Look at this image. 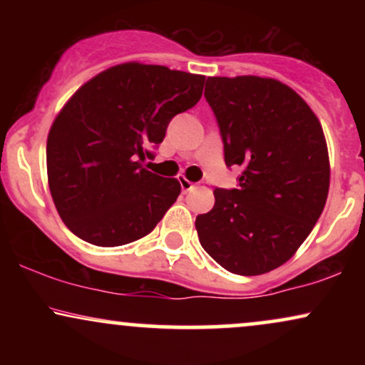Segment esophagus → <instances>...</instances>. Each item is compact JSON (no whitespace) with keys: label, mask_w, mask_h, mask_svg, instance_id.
I'll use <instances>...</instances> for the list:
<instances>
[{"label":"esophagus","mask_w":365,"mask_h":365,"mask_svg":"<svg viewBox=\"0 0 365 365\" xmlns=\"http://www.w3.org/2000/svg\"><path fill=\"white\" fill-rule=\"evenodd\" d=\"M180 185H182V190L185 192V194H187V192H190L192 188L195 187L194 183H192V182H188V180H187V178H183V177H180Z\"/></svg>","instance_id":"1"}]
</instances>
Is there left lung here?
<instances>
[{
    "label": "left lung",
    "instance_id": "obj_1",
    "mask_svg": "<svg viewBox=\"0 0 365 365\" xmlns=\"http://www.w3.org/2000/svg\"><path fill=\"white\" fill-rule=\"evenodd\" d=\"M226 166L238 187L216 188L215 207L195 228L204 250L233 274L269 273L297 252L324 209L329 158L307 103L274 78L207 77Z\"/></svg>",
    "mask_w": 365,
    "mask_h": 365
}]
</instances>
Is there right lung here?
Masks as SVG:
<instances>
[{
  "mask_svg": "<svg viewBox=\"0 0 365 365\" xmlns=\"http://www.w3.org/2000/svg\"><path fill=\"white\" fill-rule=\"evenodd\" d=\"M204 81L161 65L123 63L70 98L49 130L46 161L54 206L73 235L118 247L153 232L182 187L144 163L171 118L195 106Z\"/></svg>",
  "mask_w": 365,
  "mask_h": 365,
  "instance_id": "1",
  "label": "right lung"
}]
</instances>
